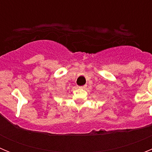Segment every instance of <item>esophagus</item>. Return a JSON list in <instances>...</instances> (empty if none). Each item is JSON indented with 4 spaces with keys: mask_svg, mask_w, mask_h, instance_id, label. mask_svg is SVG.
Here are the masks:
<instances>
[{
    "mask_svg": "<svg viewBox=\"0 0 152 152\" xmlns=\"http://www.w3.org/2000/svg\"><path fill=\"white\" fill-rule=\"evenodd\" d=\"M80 88H85V86H81V87H79Z\"/></svg>",
    "mask_w": 152,
    "mask_h": 152,
    "instance_id": "1",
    "label": "esophagus"
}]
</instances>
